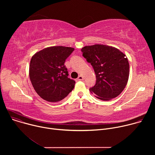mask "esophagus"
Returning a JSON list of instances; mask_svg holds the SVG:
<instances>
[{
	"label": "esophagus",
	"mask_w": 155,
	"mask_h": 155,
	"mask_svg": "<svg viewBox=\"0 0 155 155\" xmlns=\"http://www.w3.org/2000/svg\"><path fill=\"white\" fill-rule=\"evenodd\" d=\"M78 80H83V77L81 75H79L78 77Z\"/></svg>",
	"instance_id": "esophagus-1"
}]
</instances>
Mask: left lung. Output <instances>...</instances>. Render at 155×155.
I'll return each instance as SVG.
<instances>
[{"instance_id":"left-lung-1","label":"left lung","mask_w":155,"mask_h":155,"mask_svg":"<svg viewBox=\"0 0 155 155\" xmlns=\"http://www.w3.org/2000/svg\"><path fill=\"white\" fill-rule=\"evenodd\" d=\"M81 50L96 75V84L90 89L91 93L102 101L119 96L129 75V64L125 54L117 48L102 44L85 46Z\"/></svg>"}]
</instances>
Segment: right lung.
<instances>
[{
  "label": "right lung",
  "instance_id": "right-lung-1",
  "mask_svg": "<svg viewBox=\"0 0 155 155\" xmlns=\"http://www.w3.org/2000/svg\"><path fill=\"white\" fill-rule=\"evenodd\" d=\"M74 48L54 46L34 54L30 62L29 78L35 91L43 99L61 101L73 90L75 81L68 78L64 65Z\"/></svg>",
  "mask_w": 155,
  "mask_h": 155
}]
</instances>
